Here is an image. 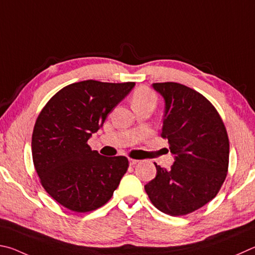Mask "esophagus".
<instances>
[{
  "label": "esophagus",
  "mask_w": 255,
  "mask_h": 255,
  "mask_svg": "<svg viewBox=\"0 0 255 255\" xmlns=\"http://www.w3.org/2000/svg\"><path fill=\"white\" fill-rule=\"evenodd\" d=\"M137 162H139V160H136V159H128V163H130V166H134V164H136Z\"/></svg>",
  "instance_id": "1"
}]
</instances>
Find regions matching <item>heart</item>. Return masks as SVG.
I'll return each instance as SVG.
<instances>
[{
    "label": "heart",
    "instance_id": "heart-1",
    "mask_svg": "<svg viewBox=\"0 0 255 255\" xmlns=\"http://www.w3.org/2000/svg\"><path fill=\"white\" fill-rule=\"evenodd\" d=\"M154 105L157 104V96L148 87H140L133 94L132 97V105L133 106H141V105Z\"/></svg>",
    "mask_w": 255,
    "mask_h": 255
}]
</instances>
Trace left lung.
<instances>
[{
    "mask_svg": "<svg viewBox=\"0 0 255 255\" xmlns=\"http://www.w3.org/2000/svg\"><path fill=\"white\" fill-rule=\"evenodd\" d=\"M152 87L164 101L161 136L168 139L175 162L169 170L154 163L157 175L144 189L159 211L186 215L220 191L229 168V136L220 114L202 94L171 82Z\"/></svg>",
    "mask_w": 255,
    "mask_h": 255,
    "instance_id": "left-lung-1",
    "label": "left lung"
}]
</instances>
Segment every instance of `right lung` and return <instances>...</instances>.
<instances>
[{
    "mask_svg": "<svg viewBox=\"0 0 255 255\" xmlns=\"http://www.w3.org/2000/svg\"><path fill=\"white\" fill-rule=\"evenodd\" d=\"M135 83L84 80L51 97L35 121L32 159L44 190L73 212L94 211L109 202L127 172L128 158L104 157L87 141Z\"/></svg>",
    "mask_w": 255,
    "mask_h": 255,
    "instance_id": "add662e5",
    "label": "right lung"
}]
</instances>
